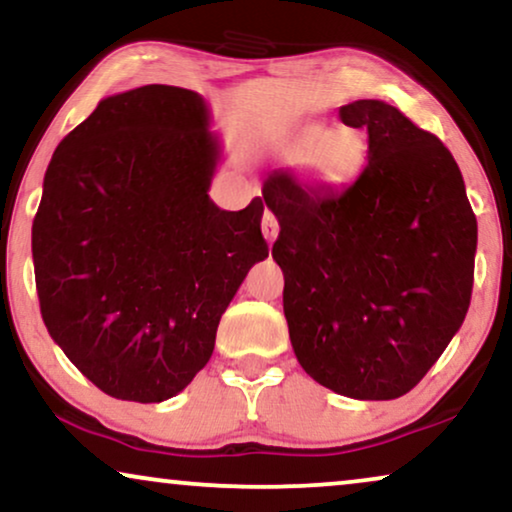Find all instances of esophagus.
Segmentation results:
<instances>
[{"mask_svg": "<svg viewBox=\"0 0 512 512\" xmlns=\"http://www.w3.org/2000/svg\"><path fill=\"white\" fill-rule=\"evenodd\" d=\"M261 228H263V235L268 242H275L277 235H279V223H277V216L270 212V209H265L263 212V221H261Z\"/></svg>", "mask_w": 512, "mask_h": 512, "instance_id": "esophagus-1", "label": "esophagus"}]
</instances>
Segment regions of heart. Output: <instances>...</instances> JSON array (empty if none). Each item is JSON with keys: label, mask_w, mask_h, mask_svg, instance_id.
<instances>
[{"label": "heart", "mask_w": 512, "mask_h": 512, "mask_svg": "<svg viewBox=\"0 0 512 512\" xmlns=\"http://www.w3.org/2000/svg\"><path fill=\"white\" fill-rule=\"evenodd\" d=\"M263 142L284 163H300L307 179L326 191L352 184L368 156L366 135L352 125H338L331 130L321 123H305L296 128L272 125L263 130Z\"/></svg>", "instance_id": "b5f03b06"}]
</instances>
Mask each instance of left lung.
I'll list each match as a JSON object with an SVG mask.
<instances>
[{
	"mask_svg": "<svg viewBox=\"0 0 512 512\" xmlns=\"http://www.w3.org/2000/svg\"><path fill=\"white\" fill-rule=\"evenodd\" d=\"M340 118L368 130V163L345 191H307L272 172V258L305 373L340 396L391 401L417 387L464 324L478 221L436 135L380 100L345 104Z\"/></svg>",
	"mask_w": 512,
	"mask_h": 512,
	"instance_id": "1",
	"label": "left lung"
}]
</instances>
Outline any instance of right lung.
<instances>
[{"label": "right lung", "mask_w": 512, "mask_h": 512, "mask_svg": "<svg viewBox=\"0 0 512 512\" xmlns=\"http://www.w3.org/2000/svg\"><path fill=\"white\" fill-rule=\"evenodd\" d=\"M219 158L205 97L151 83L104 97L48 163L32 223L41 317L104 394L160 403L184 391L268 258L263 200L226 212L209 198Z\"/></svg>", "instance_id": "right-lung-1"}]
</instances>
